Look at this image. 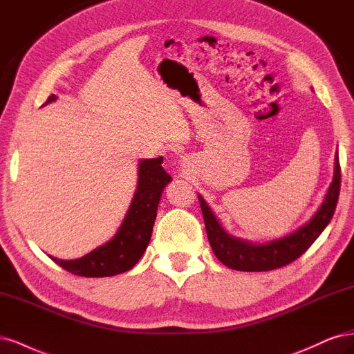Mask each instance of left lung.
<instances>
[{"instance_id":"obj_1","label":"left lung","mask_w":354,"mask_h":354,"mask_svg":"<svg viewBox=\"0 0 354 354\" xmlns=\"http://www.w3.org/2000/svg\"><path fill=\"white\" fill-rule=\"evenodd\" d=\"M339 180L341 172L337 151L333 182L329 184L324 201L315 214L295 231L266 243H253L227 234L206 200L198 194L204 225L214 256L225 266L243 272H266L291 263L315 243V239L324 232L329 221L333 219L339 194Z\"/></svg>"}]
</instances>
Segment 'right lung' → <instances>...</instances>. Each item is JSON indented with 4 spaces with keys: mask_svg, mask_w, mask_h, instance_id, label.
Returning <instances> with one entry per match:
<instances>
[{
    "mask_svg": "<svg viewBox=\"0 0 354 354\" xmlns=\"http://www.w3.org/2000/svg\"><path fill=\"white\" fill-rule=\"evenodd\" d=\"M55 100L57 95L51 94L44 106ZM162 163L163 157L144 158L138 162V180L133 198L115 236L75 260L50 256L55 263L75 275L86 278L115 277L132 269L150 243L158 201L165 187L172 180Z\"/></svg>",
    "mask_w": 354,
    "mask_h": 354,
    "instance_id": "1",
    "label": "right lung"
}]
</instances>
